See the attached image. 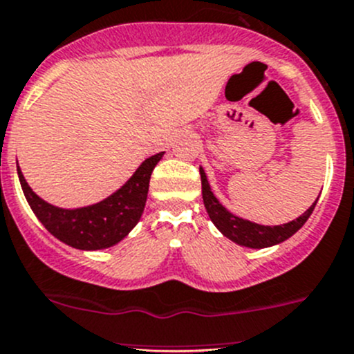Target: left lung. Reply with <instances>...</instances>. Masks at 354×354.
<instances>
[{"label":"left lung","mask_w":354,"mask_h":354,"mask_svg":"<svg viewBox=\"0 0 354 354\" xmlns=\"http://www.w3.org/2000/svg\"><path fill=\"white\" fill-rule=\"evenodd\" d=\"M199 176H201L203 203H205V208L206 212H208L212 222L215 223V227L223 234V236L229 237L234 243L246 248H257V250H260V248L274 246V244H279L282 243V241L289 239L292 234H296L297 230L304 225V222L310 218L311 212H313L315 205H317V201H315L303 215L297 216L292 222L284 223V225H258V223L250 222V220H243L239 218V216L232 215L230 212H227V209L220 205L218 199L213 196L208 180H206L205 170L199 169Z\"/></svg>","instance_id":"1"}]
</instances>
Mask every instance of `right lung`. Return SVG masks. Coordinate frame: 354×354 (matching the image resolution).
<instances>
[{
    "label": "right lung",
    "instance_id": "add662e5",
    "mask_svg": "<svg viewBox=\"0 0 354 354\" xmlns=\"http://www.w3.org/2000/svg\"><path fill=\"white\" fill-rule=\"evenodd\" d=\"M163 153L145 160L136 174L118 189L117 192L96 205L77 209H63L41 199L20 172L19 178L22 191L44 227L57 239L77 250H103L124 239L136 227L145 212L148 198L149 178L153 169L162 160Z\"/></svg>",
    "mask_w": 354,
    "mask_h": 354
}]
</instances>
